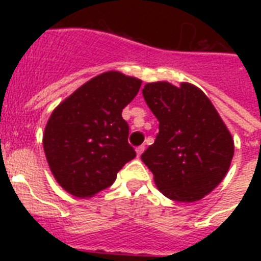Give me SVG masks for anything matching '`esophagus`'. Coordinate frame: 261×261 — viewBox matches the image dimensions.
<instances>
[{"label":"esophagus","mask_w":261,"mask_h":261,"mask_svg":"<svg viewBox=\"0 0 261 261\" xmlns=\"http://www.w3.org/2000/svg\"><path fill=\"white\" fill-rule=\"evenodd\" d=\"M143 150H145V146H138L137 147V149H135V151H137V155H138V157H141V154H142L143 153Z\"/></svg>","instance_id":"esophagus-1"}]
</instances>
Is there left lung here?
Here are the masks:
<instances>
[{
  "label": "left lung",
  "mask_w": 261,
  "mask_h": 261,
  "mask_svg": "<svg viewBox=\"0 0 261 261\" xmlns=\"http://www.w3.org/2000/svg\"><path fill=\"white\" fill-rule=\"evenodd\" d=\"M142 93L160 122L154 143L141 155L155 186L176 202L202 199L229 171L234 154L230 131L210 98L192 84L149 83Z\"/></svg>",
  "instance_id": "obj_1"
}]
</instances>
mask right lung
<instances>
[{"instance_id":"add662e5","label":"right lung","mask_w":261,"mask_h":261,"mask_svg":"<svg viewBox=\"0 0 261 261\" xmlns=\"http://www.w3.org/2000/svg\"><path fill=\"white\" fill-rule=\"evenodd\" d=\"M142 81L106 71L73 92L51 114L43 149L55 180L69 194L90 198L116 180L137 153L128 145L123 108Z\"/></svg>"}]
</instances>
